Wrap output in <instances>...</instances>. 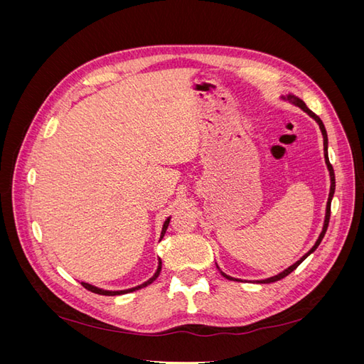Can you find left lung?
Segmentation results:
<instances>
[{
  "label": "left lung",
  "mask_w": 364,
  "mask_h": 364,
  "mask_svg": "<svg viewBox=\"0 0 364 364\" xmlns=\"http://www.w3.org/2000/svg\"><path fill=\"white\" fill-rule=\"evenodd\" d=\"M287 100L289 102H291L293 105H296V106H299L301 109H304V111L310 115L311 118H314L316 121H317V124H318V127H321V130H322V135H323V147H325V162H326V165H328V170H329V176H331V190H329V197H328V203H326V215H325V223H323V229H322V232H321V235H318V240L316 241V245L313 246V249L308 252V253H305V255L299 259V261H296L293 266H290L287 270H284L282 273H279V274H277V277H272V278H269V279H264V281H258L259 284H270V282H277V281H279V279H282V278H285V277H289V274L293 272V270H296L297 269V266H299V264L310 255V253H313L316 249H317V246L321 245V241L323 240V237H325V232H326V229H328V225H329V217H331V200H333V196H334V191H336V176H334V168H333V165L329 164V159H328V135H326V130H325V126H323V123H322V119L318 118L313 111H310V109L306 107V105L301 100V98H297V97H294V95H287ZM222 274L223 277L226 278V279H229V281H240V279H237V278H230V277H228V274H225L223 272H222Z\"/></svg>",
  "instance_id": "8db88e82"
}]
</instances>
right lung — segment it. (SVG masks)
<instances>
[{
    "instance_id": "1",
    "label": "right lung",
    "mask_w": 364,
    "mask_h": 364,
    "mask_svg": "<svg viewBox=\"0 0 364 364\" xmlns=\"http://www.w3.org/2000/svg\"><path fill=\"white\" fill-rule=\"evenodd\" d=\"M168 223H170V218H167L165 220V223H164V226H162V232H161V238L165 235V230H167V228H168ZM161 269H162V261L159 259V266H158V270H156V273L153 274V278H150L147 282H144V284H141V285H138V287H135V289H129V290H121V291H107V290H102V289H97V287H94V285H90V284H85V282H82V285L83 287L86 289V290H90V291H92V293H97V294H103V296H118V294H124V293H132V291H135V290H139V289H144V287H147L149 284H151L153 281H155L158 277H159V273H161Z\"/></svg>"
}]
</instances>
